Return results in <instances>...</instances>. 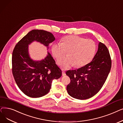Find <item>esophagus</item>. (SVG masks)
Wrapping results in <instances>:
<instances>
[{
  "instance_id": "esophagus-1",
  "label": "esophagus",
  "mask_w": 123,
  "mask_h": 123,
  "mask_svg": "<svg viewBox=\"0 0 123 123\" xmlns=\"http://www.w3.org/2000/svg\"><path fill=\"white\" fill-rule=\"evenodd\" d=\"M62 76H65V75H66V73L64 72V71H62Z\"/></svg>"
}]
</instances>
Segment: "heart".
<instances>
[{
  "instance_id": "heart-1",
  "label": "heart",
  "mask_w": 123,
  "mask_h": 123,
  "mask_svg": "<svg viewBox=\"0 0 123 123\" xmlns=\"http://www.w3.org/2000/svg\"><path fill=\"white\" fill-rule=\"evenodd\" d=\"M97 45L91 39L77 36L65 37L62 43H55L52 45V53L57 62H60L68 51V57L60 62L63 69H68L75 66L81 67L90 63L95 56Z\"/></svg>"
}]
</instances>
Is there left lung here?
Listing matches in <instances>:
<instances>
[{
  "label": "left lung",
  "mask_w": 123,
  "mask_h": 123,
  "mask_svg": "<svg viewBox=\"0 0 123 123\" xmlns=\"http://www.w3.org/2000/svg\"><path fill=\"white\" fill-rule=\"evenodd\" d=\"M112 66L107 46L99 43L92 61L77 70L68 71L71 82L67 86L68 95L79 100L89 98L100 91L106 81Z\"/></svg>",
  "instance_id": "left-lung-1"
}]
</instances>
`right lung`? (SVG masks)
<instances>
[{"label":"right lung","instance_id":"right-lung-1","mask_svg":"<svg viewBox=\"0 0 123 123\" xmlns=\"http://www.w3.org/2000/svg\"><path fill=\"white\" fill-rule=\"evenodd\" d=\"M55 40L54 35L49 31L33 30L15 46L12 56V74L19 89L28 97L39 98L47 94L52 80L59 79L62 75L61 69L49 52L44 60L34 61L31 59L28 44L37 41L49 48Z\"/></svg>","mask_w":123,"mask_h":123}]
</instances>
